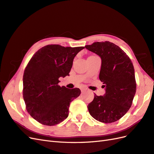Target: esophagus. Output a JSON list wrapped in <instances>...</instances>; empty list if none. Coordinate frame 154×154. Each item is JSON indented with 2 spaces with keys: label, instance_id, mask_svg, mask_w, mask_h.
Here are the masks:
<instances>
[{
  "label": "esophagus",
  "instance_id": "obj_1",
  "mask_svg": "<svg viewBox=\"0 0 154 154\" xmlns=\"http://www.w3.org/2000/svg\"><path fill=\"white\" fill-rule=\"evenodd\" d=\"M85 90H85V88H82V89H81V92H85Z\"/></svg>",
  "mask_w": 154,
  "mask_h": 154
}]
</instances>
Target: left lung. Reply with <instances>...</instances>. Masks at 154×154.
<instances>
[{
    "label": "left lung",
    "mask_w": 154,
    "mask_h": 154,
    "mask_svg": "<svg viewBox=\"0 0 154 154\" xmlns=\"http://www.w3.org/2000/svg\"><path fill=\"white\" fill-rule=\"evenodd\" d=\"M85 47L101 59L99 78L105 90L103 96L94 95L88 105V111L97 121L115 122L129 111L135 95L133 63L123 50L110 42H94Z\"/></svg>",
    "instance_id": "8db88e82"
}]
</instances>
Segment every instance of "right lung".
I'll list each match as a JSON object with an SVG mask.
<instances>
[{
	"instance_id": "add662e5",
	"label": "right lung",
	"mask_w": 154,
	"mask_h": 154,
	"mask_svg": "<svg viewBox=\"0 0 154 154\" xmlns=\"http://www.w3.org/2000/svg\"><path fill=\"white\" fill-rule=\"evenodd\" d=\"M84 48L46 45L27 64L23 78V99L30 115L40 124L54 125L68 118L70 102L81 90L59 86L58 79L69 75L75 57Z\"/></svg>"
}]
</instances>
